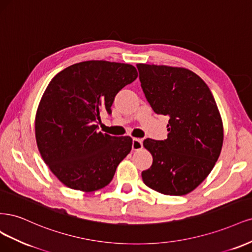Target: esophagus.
<instances>
[{"label":"esophagus","mask_w":252,"mask_h":252,"mask_svg":"<svg viewBox=\"0 0 252 252\" xmlns=\"http://www.w3.org/2000/svg\"><path fill=\"white\" fill-rule=\"evenodd\" d=\"M142 148H143L142 139H140V138H133V141H132V149H133V151H139Z\"/></svg>","instance_id":"34e87169"}]
</instances>
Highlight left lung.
<instances>
[{
    "instance_id": "left-lung-1",
    "label": "left lung",
    "mask_w": 252,
    "mask_h": 252,
    "mask_svg": "<svg viewBox=\"0 0 252 252\" xmlns=\"http://www.w3.org/2000/svg\"><path fill=\"white\" fill-rule=\"evenodd\" d=\"M145 98L157 114L169 117L167 138H147L153 156L144 184L168 196L193 190L212 172L223 144V124L214 96L196 73L184 68L138 63Z\"/></svg>"
}]
</instances>
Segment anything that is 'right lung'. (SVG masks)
I'll use <instances>...</instances> for the list:
<instances>
[{
	"instance_id": "add662e5",
	"label": "right lung",
	"mask_w": 252,
	"mask_h": 252,
	"mask_svg": "<svg viewBox=\"0 0 252 252\" xmlns=\"http://www.w3.org/2000/svg\"><path fill=\"white\" fill-rule=\"evenodd\" d=\"M132 64L78 63L56 74L40 99L35 138L45 163L68 188L94 191L107 186L132 150L131 137L98 132L100 113L137 78Z\"/></svg>"
}]
</instances>
